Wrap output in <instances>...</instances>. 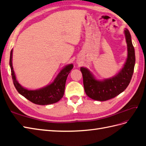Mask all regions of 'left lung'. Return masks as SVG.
<instances>
[{
  "mask_svg": "<svg viewBox=\"0 0 146 146\" xmlns=\"http://www.w3.org/2000/svg\"><path fill=\"white\" fill-rule=\"evenodd\" d=\"M125 34L128 46V58L123 68L118 74L110 79L99 81L95 79L87 68L81 67L85 92L92 99L106 101L114 98L124 91L129 85L135 65V52L131 37L127 29L125 30Z\"/></svg>",
  "mask_w": 146,
  "mask_h": 146,
  "instance_id": "8db88e82",
  "label": "left lung"
}]
</instances>
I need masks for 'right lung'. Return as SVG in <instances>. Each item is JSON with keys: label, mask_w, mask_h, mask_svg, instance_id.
<instances>
[{"label": "right lung", "mask_w": 146, "mask_h": 146, "mask_svg": "<svg viewBox=\"0 0 146 146\" xmlns=\"http://www.w3.org/2000/svg\"><path fill=\"white\" fill-rule=\"evenodd\" d=\"M10 66L13 84L17 91L31 102L42 106L55 103L63 98L67 76L73 68V64L67 65L61 70L50 84L38 90H28L22 87L16 80L12 66V50L10 52Z\"/></svg>", "instance_id": "add662e5"}]
</instances>
